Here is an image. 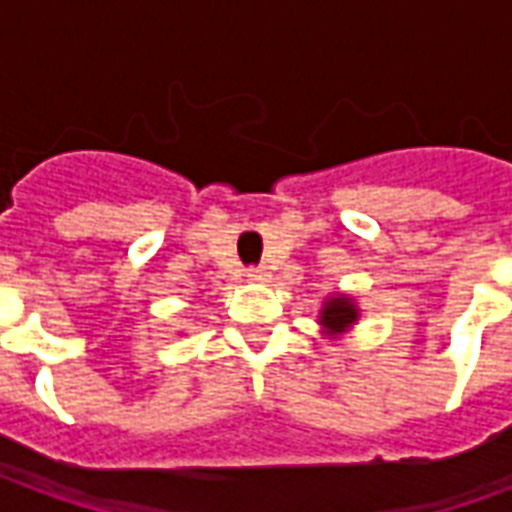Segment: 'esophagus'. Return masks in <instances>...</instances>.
<instances>
[{"mask_svg": "<svg viewBox=\"0 0 512 512\" xmlns=\"http://www.w3.org/2000/svg\"><path fill=\"white\" fill-rule=\"evenodd\" d=\"M246 277L252 279V282H266L268 279V268L266 266H252L246 271Z\"/></svg>", "mask_w": 512, "mask_h": 512, "instance_id": "esophagus-1", "label": "esophagus"}]
</instances>
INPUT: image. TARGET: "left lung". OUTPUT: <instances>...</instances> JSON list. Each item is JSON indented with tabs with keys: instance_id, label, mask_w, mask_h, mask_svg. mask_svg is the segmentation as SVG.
I'll return each instance as SVG.
<instances>
[{
	"instance_id": "1",
	"label": "left lung",
	"mask_w": 512,
	"mask_h": 512,
	"mask_svg": "<svg viewBox=\"0 0 512 512\" xmlns=\"http://www.w3.org/2000/svg\"><path fill=\"white\" fill-rule=\"evenodd\" d=\"M356 318H359V310H356L351 296H332V299L323 304L321 310L323 332L332 334V337L348 332L356 323Z\"/></svg>"
}]
</instances>
